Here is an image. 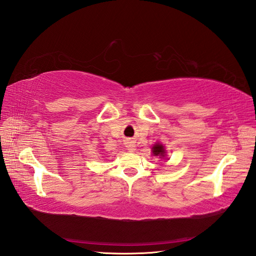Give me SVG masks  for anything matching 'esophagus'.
<instances>
[{
  "label": "esophagus",
  "mask_w": 256,
  "mask_h": 256,
  "mask_svg": "<svg viewBox=\"0 0 256 256\" xmlns=\"http://www.w3.org/2000/svg\"><path fill=\"white\" fill-rule=\"evenodd\" d=\"M126 149H128V151H134L135 148H136V146H135L134 142H132V140H126Z\"/></svg>",
  "instance_id": "esophagus-1"
}]
</instances>
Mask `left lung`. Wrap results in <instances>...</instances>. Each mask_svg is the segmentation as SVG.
Listing matches in <instances>:
<instances>
[{
	"instance_id": "obj_1",
	"label": "left lung",
	"mask_w": 256,
	"mask_h": 256,
	"mask_svg": "<svg viewBox=\"0 0 256 256\" xmlns=\"http://www.w3.org/2000/svg\"><path fill=\"white\" fill-rule=\"evenodd\" d=\"M152 153L154 156H160V158H164L166 156V150L165 147L160 142H156L152 147Z\"/></svg>"
}]
</instances>
